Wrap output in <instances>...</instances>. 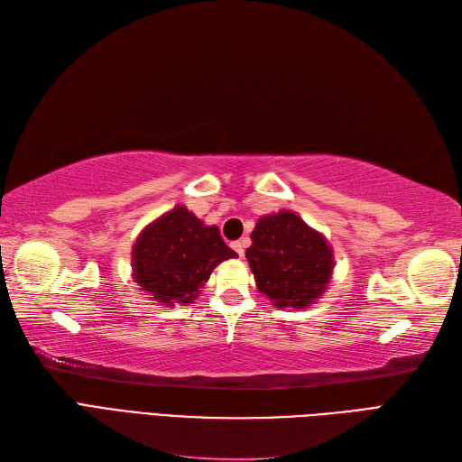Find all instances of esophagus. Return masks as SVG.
<instances>
[{
	"mask_svg": "<svg viewBox=\"0 0 462 462\" xmlns=\"http://www.w3.org/2000/svg\"><path fill=\"white\" fill-rule=\"evenodd\" d=\"M246 245H248V241H246V239H243V241H235V243H233V250H235L236 254H239V256L243 258V256H245V248H246Z\"/></svg>",
	"mask_w": 462,
	"mask_h": 462,
	"instance_id": "1",
	"label": "esophagus"
}]
</instances>
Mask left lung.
Returning <instances> with one entry per match:
<instances>
[{
	"label": "left lung",
	"mask_w": 462,
	"mask_h": 462,
	"mask_svg": "<svg viewBox=\"0 0 462 462\" xmlns=\"http://www.w3.org/2000/svg\"><path fill=\"white\" fill-rule=\"evenodd\" d=\"M246 248L256 287L277 309H309L324 295L333 273L328 239L295 212L262 216Z\"/></svg>",
	"instance_id": "8db88e82"
}]
</instances>
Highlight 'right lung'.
<instances>
[{"label":"right lung","instance_id":"right-lung-1","mask_svg":"<svg viewBox=\"0 0 462 462\" xmlns=\"http://www.w3.org/2000/svg\"><path fill=\"white\" fill-rule=\"evenodd\" d=\"M236 258L216 226H204L185 206L143 229L133 246V279L152 300L190 304L223 260Z\"/></svg>","mask_w":462,"mask_h":462}]
</instances>
